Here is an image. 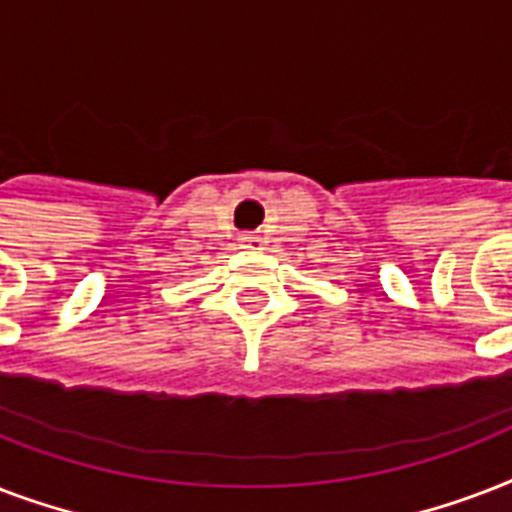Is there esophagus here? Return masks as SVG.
<instances>
[{"label":"esophagus","instance_id":"obj_1","mask_svg":"<svg viewBox=\"0 0 512 512\" xmlns=\"http://www.w3.org/2000/svg\"><path fill=\"white\" fill-rule=\"evenodd\" d=\"M241 241H244V247L257 249V247H260V241H263V239H260L257 233H244V239H241Z\"/></svg>","mask_w":512,"mask_h":512}]
</instances>
